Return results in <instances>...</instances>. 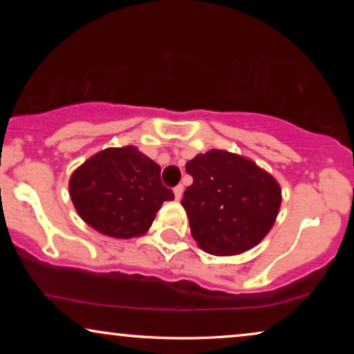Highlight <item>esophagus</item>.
<instances>
[{"instance_id":"esophagus-1","label":"esophagus","mask_w":354,"mask_h":354,"mask_svg":"<svg viewBox=\"0 0 354 354\" xmlns=\"http://www.w3.org/2000/svg\"><path fill=\"white\" fill-rule=\"evenodd\" d=\"M182 193H183V185H177L176 188H174V195H176L177 201L182 198Z\"/></svg>"}]
</instances>
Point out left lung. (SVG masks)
Wrapping results in <instances>:
<instances>
[{
	"label": "left lung",
	"mask_w": 354,
	"mask_h": 354,
	"mask_svg": "<svg viewBox=\"0 0 354 354\" xmlns=\"http://www.w3.org/2000/svg\"><path fill=\"white\" fill-rule=\"evenodd\" d=\"M193 183L182 198L193 239L211 254H239L268 235L277 217L280 187L239 154L211 149L187 162Z\"/></svg>",
	"instance_id": "1"
}]
</instances>
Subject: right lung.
<instances>
[{
	"label": "right lung",
	"mask_w": 354,
	"mask_h": 354,
	"mask_svg": "<svg viewBox=\"0 0 354 354\" xmlns=\"http://www.w3.org/2000/svg\"><path fill=\"white\" fill-rule=\"evenodd\" d=\"M69 190L82 219L114 239L143 235L162 203L174 200L161 167L135 147L95 154L72 174Z\"/></svg>",
	"instance_id": "1"
}]
</instances>
